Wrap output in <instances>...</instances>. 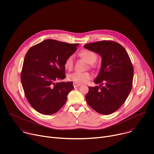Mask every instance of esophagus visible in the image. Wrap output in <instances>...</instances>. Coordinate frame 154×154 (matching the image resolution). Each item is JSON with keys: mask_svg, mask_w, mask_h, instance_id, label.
<instances>
[{"mask_svg": "<svg viewBox=\"0 0 154 154\" xmlns=\"http://www.w3.org/2000/svg\"><path fill=\"white\" fill-rule=\"evenodd\" d=\"M73 85H74V88L79 87V86H80L81 85V84H80V83H74Z\"/></svg>", "mask_w": 154, "mask_h": 154, "instance_id": "34e87169", "label": "esophagus"}]
</instances>
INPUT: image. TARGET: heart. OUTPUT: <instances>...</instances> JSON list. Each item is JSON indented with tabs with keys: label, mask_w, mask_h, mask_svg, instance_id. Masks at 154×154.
<instances>
[{
	"label": "heart",
	"mask_w": 154,
	"mask_h": 154,
	"mask_svg": "<svg viewBox=\"0 0 154 154\" xmlns=\"http://www.w3.org/2000/svg\"><path fill=\"white\" fill-rule=\"evenodd\" d=\"M79 56L89 64L90 68H94V63L97 60V55L93 51L90 50H83L79 54ZM74 64V57L72 55L69 56L64 61V68L71 70ZM68 79L70 81H72L76 83H84L91 79V74L88 72H74L68 75Z\"/></svg>",
	"instance_id": "b5f03b06"
}]
</instances>
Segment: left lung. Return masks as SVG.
<instances>
[{
  "instance_id": "obj_1",
  "label": "left lung",
  "mask_w": 154,
  "mask_h": 154,
  "mask_svg": "<svg viewBox=\"0 0 154 154\" xmlns=\"http://www.w3.org/2000/svg\"><path fill=\"white\" fill-rule=\"evenodd\" d=\"M84 48L102 57L100 72L94 81L100 85L89 87L86 100L97 113L112 114L124 103L132 88V63L124 47L113 41L86 44Z\"/></svg>"
}]
</instances>
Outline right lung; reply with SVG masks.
Wrapping results in <instances>:
<instances>
[{
  "label": "right lung",
  "instance_id": "1",
  "mask_svg": "<svg viewBox=\"0 0 154 154\" xmlns=\"http://www.w3.org/2000/svg\"><path fill=\"white\" fill-rule=\"evenodd\" d=\"M78 44L46 39L27 51L20 74L25 96L38 112H57L74 88L72 82H58L66 77L64 61L77 49Z\"/></svg>",
  "mask_w": 154,
  "mask_h": 154
}]
</instances>
